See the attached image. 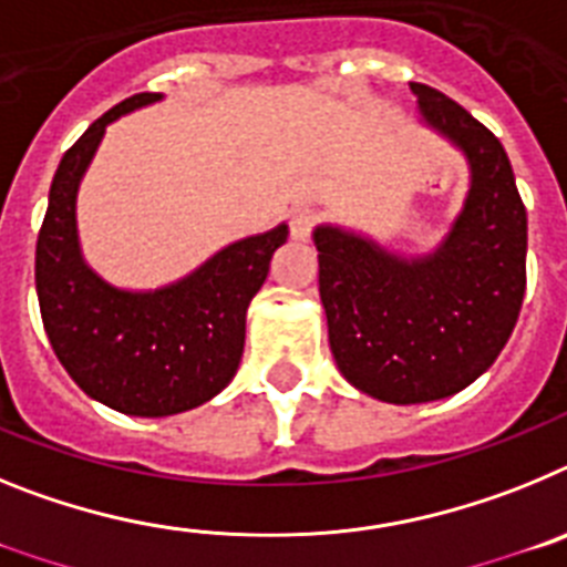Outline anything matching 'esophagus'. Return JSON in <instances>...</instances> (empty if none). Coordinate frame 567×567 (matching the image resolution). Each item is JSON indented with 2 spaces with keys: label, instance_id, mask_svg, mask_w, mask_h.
Wrapping results in <instances>:
<instances>
[{
  "label": "esophagus",
  "instance_id": "esophagus-1",
  "mask_svg": "<svg viewBox=\"0 0 567 567\" xmlns=\"http://www.w3.org/2000/svg\"><path fill=\"white\" fill-rule=\"evenodd\" d=\"M315 224H318V213H315V209H295V213L289 215V235H292L295 240H309Z\"/></svg>",
  "mask_w": 567,
  "mask_h": 567
}]
</instances>
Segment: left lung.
I'll use <instances>...</instances> for the list:
<instances>
[{"instance_id": "left-lung-1", "label": "left lung", "mask_w": 567, "mask_h": 567, "mask_svg": "<svg viewBox=\"0 0 567 567\" xmlns=\"http://www.w3.org/2000/svg\"><path fill=\"white\" fill-rule=\"evenodd\" d=\"M423 122L468 158L471 187L434 252L403 258L340 227L315 229L334 363L383 403L463 392L508 343L525 295L528 218L503 144L454 99L412 82Z\"/></svg>"}]
</instances>
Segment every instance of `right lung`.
<instances>
[{"label":"right lung","instance_id":"add662e5","mask_svg":"<svg viewBox=\"0 0 567 567\" xmlns=\"http://www.w3.org/2000/svg\"><path fill=\"white\" fill-rule=\"evenodd\" d=\"M162 93L124 99L96 118L59 162L37 240L42 323L59 363L87 398L133 417H169L227 389L244 354L247 307L289 227L235 240L207 264L153 292L99 278L82 258L76 193L104 127Z\"/></svg>","mask_w":567,"mask_h":567}]
</instances>
